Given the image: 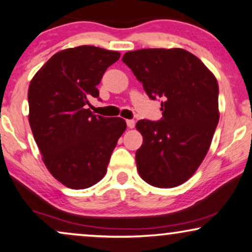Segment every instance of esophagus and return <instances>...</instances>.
I'll return each instance as SVG.
<instances>
[{
    "instance_id": "1",
    "label": "esophagus",
    "mask_w": 252,
    "mask_h": 252,
    "mask_svg": "<svg viewBox=\"0 0 252 252\" xmlns=\"http://www.w3.org/2000/svg\"><path fill=\"white\" fill-rule=\"evenodd\" d=\"M126 126H128V128L132 129L133 126H135V121H133V120H126Z\"/></svg>"
}]
</instances>
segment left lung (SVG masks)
I'll return each instance as SVG.
<instances>
[{"label":"left lung","mask_w":252,"mask_h":252,"mask_svg":"<svg viewBox=\"0 0 252 252\" xmlns=\"http://www.w3.org/2000/svg\"><path fill=\"white\" fill-rule=\"evenodd\" d=\"M122 61L151 99H162V119L136 124L143 136L136 152L137 170L153 187L181 186L203 162L219 122L217 78L182 48L133 50Z\"/></svg>","instance_id":"obj_1"}]
</instances>
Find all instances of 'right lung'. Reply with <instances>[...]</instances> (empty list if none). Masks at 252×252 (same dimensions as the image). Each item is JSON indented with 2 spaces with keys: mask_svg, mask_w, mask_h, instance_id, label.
Instances as JSON below:
<instances>
[{
  "mask_svg": "<svg viewBox=\"0 0 252 252\" xmlns=\"http://www.w3.org/2000/svg\"><path fill=\"white\" fill-rule=\"evenodd\" d=\"M121 54L78 46L53 55L29 86V122L49 173L70 189H86L106 175L110 156L126 131L121 117L92 114L108 66Z\"/></svg>",
  "mask_w": 252,
  "mask_h": 252,
  "instance_id": "1",
  "label": "right lung"
}]
</instances>
